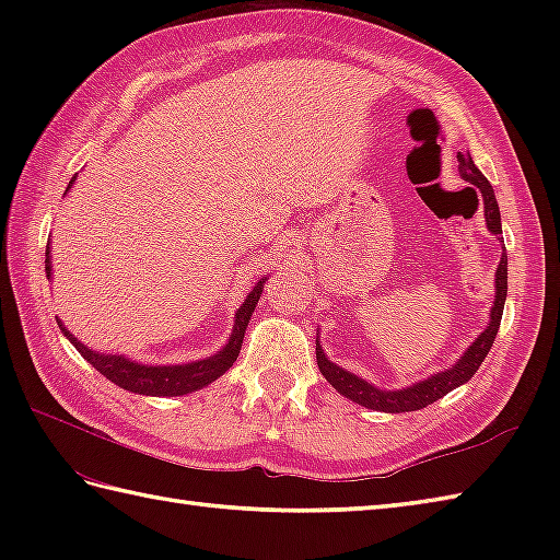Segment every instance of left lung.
Here are the masks:
<instances>
[{
	"label": "left lung",
	"instance_id": "8db88e82",
	"mask_svg": "<svg viewBox=\"0 0 560 560\" xmlns=\"http://www.w3.org/2000/svg\"><path fill=\"white\" fill-rule=\"evenodd\" d=\"M457 161H459L462 180H467L479 189L486 229H489L498 237V241L503 243V237H501V233H503V229H501V209H498V201H495L491 183L486 180L483 173L477 168V163L471 161L469 151L467 153L459 151ZM505 295H508V255L503 249L501 265H498V269H495V299H493V307H491L489 327H486L481 335L471 341V347L459 355L455 365L445 368V371H440V373H433L431 377H425V380H419V383H413L409 387H401V389L375 387L373 383H368V380L347 371V368L331 363L325 355V349L319 347V341H317L315 351H317L319 373L325 375L327 383L335 387L339 395H343L355 404H361V407H365V409L385 411V413H401V411L423 409V407H428V404H433L440 397H445L447 392H452L464 383H469L474 373L479 371V365L483 363V359L489 355V351L493 347L498 327H501Z\"/></svg>",
	"mask_w": 560,
	"mask_h": 560
}]
</instances>
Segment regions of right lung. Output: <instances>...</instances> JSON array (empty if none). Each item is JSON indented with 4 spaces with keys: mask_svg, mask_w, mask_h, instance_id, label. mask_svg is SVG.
I'll use <instances>...</instances> for the list:
<instances>
[{
    "mask_svg": "<svg viewBox=\"0 0 560 560\" xmlns=\"http://www.w3.org/2000/svg\"><path fill=\"white\" fill-rule=\"evenodd\" d=\"M74 183H77V175L69 180L65 195L69 192ZM45 273H47V279H52L50 237H47V249H45ZM265 281H267V277H261L253 287V291L247 293L243 305L235 311L233 329L229 335V341H225V347L217 353L207 355V359L189 361V363L149 365V363H139V361L127 359L125 353H101L96 349L86 347V343L71 335L59 317H57V325H59V329H62V335L71 343H74V349L83 355V359H86L101 375L108 377L110 383H115L117 387L135 392V395H147V397H183V395H189V392H197L201 387L211 385L213 380H219L235 363L237 353H241V347H243V337H245L249 317H253L259 295H261V291H265Z\"/></svg>",
    "mask_w": 560,
    "mask_h": 560,
    "instance_id": "add662e5",
    "label": "right lung"
}]
</instances>
